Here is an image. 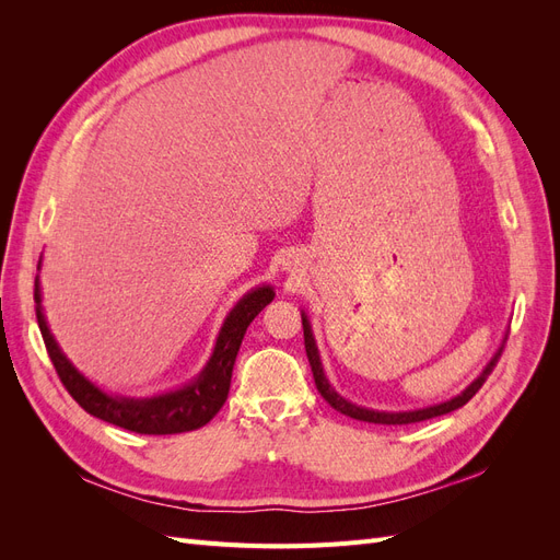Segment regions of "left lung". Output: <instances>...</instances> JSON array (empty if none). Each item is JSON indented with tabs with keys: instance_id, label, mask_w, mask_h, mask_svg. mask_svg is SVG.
<instances>
[{
	"instance_id": "1",
	"label": "left lung",
	"mask_w": 560,
	"mask_h": 560,
	"mask_svg": "<svg viewBox=\"0 0 560 560\" xmlns=\"http://www.w3.org/2000/svg\"><path fill=\"white\" fill-rule=\"evenodd\" d=\"M301 322H303V341H306V354H308V362L313 369V378L317 385V393L327 399V404L331 409H336L338 413L350 416L354 420H364V422H376V425H411V422H420V420H430L436 416H444L451 413L455 409H460L465 406L474 395L479 393V387L486 383L488 374L493 371V366L498 364V358L502 354V346L495 350L493 358L483 366L481 374L474 378L460 395H455L446 401H439L432 406H422V409H411V411H378V409H366V406L360 404H352L350 399L341 397L334 389V385L329 383V378L325 376V369H322V360H319V350L315 343V336H313V327H311V319L308 315L301 311Z\"/></svg>"
}]
</instances>
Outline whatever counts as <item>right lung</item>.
I'll use <instances>...</instances> for the list:
<instances>
[{
	"mask_svg": "<svg viewBox=\"0 0 560 560\" xmlns=\"http://www.w3.org/2000/svg\"><path fill=\"white\" fill-rule=\"evenodd\" d=\"M273 287L261 284L254 287V290H249L238 303H235L231 313L226 315L222 329H219L208 364L202 366V371L194 381L154 397H126L105 393L103 387H97L70 362V358H67L62 348L58 346L56 336L50 334V327L46 322L39 276L35 282L39 329L44 336L48 358L54 362L67 393L77 399L83 411L138 434L191 432L206 425V422H210L219 413V409H222L229 397L233 364L235 358H238V350L249 322L273 301Z\"/></svg>",
	"mask_w": 560,
	"mask_h": 560,
	"instance_id": "right-lung-1",
	"label": "right lung"
}]
</instances>
